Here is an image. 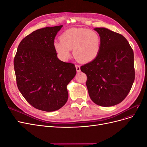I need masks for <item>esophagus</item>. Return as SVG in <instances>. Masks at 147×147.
Listing matches in <instances>:
<instances>
[{
	"mask_svg": "<svg viewBox=\"0 0 147 147\" xmlns=\"http://www.w3.org/2000/svg\"><path fill=\"white\" fill-rule=\"evenodd\" d=\"M75 67H76V70L77 71V72H80V71H81V70H80V65H78V64H76V65H75Z\"/></svg>",
	"mask_w": 147,
	"mask_h": 147,
	"instance_id": "1",
	"label": "esophagus"
}]
</instances>
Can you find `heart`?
Returning a JSON list of instances; mask_svg holds the SVG:
<instances>
[{"mask_svg": "<svg viewBox=\"0 0 147 147\" xmlns=\"http://www.w3.org/2000/svg\"><path fill=\"white\" fill-rule=\"evenodd\" d=\"M54 47L57 54L64 60L70 56L73 49L75 58L82 63H89L99 55L102 45L100 35L86 28H70L62 34L60 40H55Z\"/></svg>", "mask_w": 147, "mask_h": 147, "instance_id": "1", "label": "heart"}]
</instances>
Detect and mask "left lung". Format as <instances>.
I'll list each match as a JSON object with an SVG mask.
<instances>
[{
    "mask_svg": "<svg viewBox=\"0 0 147 147\" xmlns=\"http://www.w3.org/2000/svg\"><path fill=\"white\" fill-rule=\"evenodd\" d=\"M102 45L96 58L81 66L91 99L102 107L121 102L129 92L135 79L134 52L121 34L103 28L94 29Z\"/></svg>",
    "mask_w": 147,
    "mask_h": 147,
    "instance_id": "1",
    "label": "left lung"
}]
</instances>
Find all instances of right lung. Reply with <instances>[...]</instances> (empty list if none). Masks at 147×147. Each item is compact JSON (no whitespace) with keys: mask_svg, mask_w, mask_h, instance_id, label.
I'll list each match as a JSON object with an SVG mask.
<instances>
[{"mask_svg":"<svg viewBox=\"0 0 147 147\" xmlns=\"http://www.w3.org/2000/svg\"><path fill=\"white\" fill-rule=\"evenodd\" d=\"M62 27L34 31L21 41L14 57L18 88L29 104L45 112L65 105L68 99L67 85L77 72L74 64L57 57L53 44Z\"/></svg>","mask_w":147,"mask_h":147,"instance_id":"1","label":"right lung"}]
</instances>
